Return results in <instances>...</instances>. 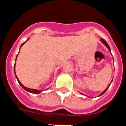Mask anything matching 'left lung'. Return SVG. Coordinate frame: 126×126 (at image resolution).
I'll return each mask as SVG.
<instances>
[{
	"mask_svg": "<svg viewBox=\"0 0 126 126\" xmlns=\"http://www.w3.org/2000/svg\"><path fill=\"white\" fill-rule=\"evenodd\" d=\"M100 41H101V42H102V43H103V44H104L105 45V46H106V47L108 49H109V50H110V47L109 46V45H108V44H107V42H106V41L104 39H100ZM112 81H111V83H112ZM111 83H110V84H109V86H107V88L105 89V90L104 91H103V92H102V93H101V94H100V95H99V96H102V94H104L105 93V92H106V91H107V90H108V89H109V86H110V85ZM81 94H83V93H81Z\"/></svg>",
	"mask_w": 126,
	"mask_h": 126,
	"instance_id": "1",
	"label": "left lung"
}]
</instances>
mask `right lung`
Masks as SVG:
<instances>
[{"instance_id": "right-lung-1", "label": "right lung", "mask_w": 126, "mask_h": 126, "mask_svg": "<svg viewBox=\"0 0 126 126\" xmlns=\"http://www.w3.org/2000/svg\"><path fill=\"white\" fill-rule=\"evenodd\" d=\"M29 39H30V38H28V39H27V40L26 41V42H24V43H22V45H21V46H20V48H21V47L23 46V44H24V43H25L26 42H27V41ZM17 55H18V54H17V56H16V59H17ZM15 67H16V63H15V64H14V73H15L16 78V79H17V81H18L19 84L20 85H21V87L23 88V89H24V90H25L26 91H27V92H30V93H34V94H38V93H41V92H42V90H35V89H31V88H26V87H25V86H23V84H21V82H20V81H19V79L17 78V76H16V72H15Z\"/></svg>"}]
</instances>
